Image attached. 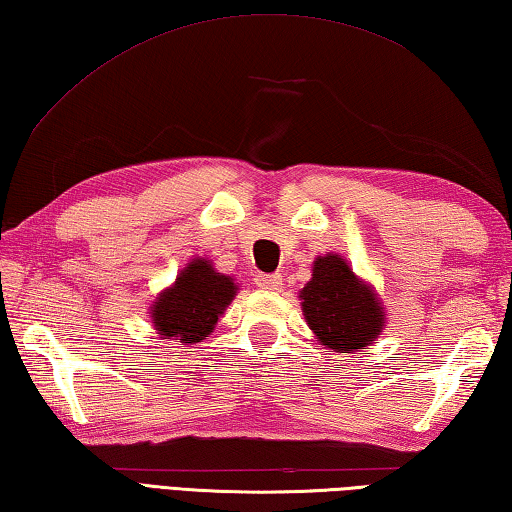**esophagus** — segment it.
Masks as SVG:
<instances>
[{
  "mask_svg": "<svg viewBox=\"0 0 512 512\" xmlns=\"http://www.w3.org/2000/svg\"><path fill=\"white\" fill-rule=\"evenodd\" d=\"M257 286L264 291H280L282 275H257Z\"/></svg>",
  "mask_w": 512,
  "mask_h": 512,
  "instance_id": "esophagus-1",
  "label": "esophagus"
}]
</instances>
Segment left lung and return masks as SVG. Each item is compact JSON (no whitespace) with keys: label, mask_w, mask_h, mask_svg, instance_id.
Segmentation results:
<instances>
[{"label":"left lung","mask_w":512,"mask_h":512,"mask_svg":"<svg viewBox=\"0 0 512 512\" xmlns=\"http://www.w3.org/2000/svg\"><path fill=\"white\" fill-rule=\"evenodd\" d=\"M304 320L324 349L353 353L374 345L387 327L376 288L360 280L338 253L315 257L311 282L300 291Z\"/></svg>","instance_id":"obj_1"}]
</instances>
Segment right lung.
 Listing matches in <instances>:
<instances>
[{
  "label": "right lung",
  "mask_w": 512,
  "mask_h": 512,
  "mask_svg": "<svg viewBox=\"0 0 512 512\" xmlns=\"http://www.w3.org/2000/svg\"><path fill=\"white\" fill-rule=\"evenodd\" d=\"M237 291L235 277L219 273L208 257H194L150 304L152 327L161 340L197 345L215 331Z\"/></svg>",
  "instance_id": "obj_1"
}]
</instances>
